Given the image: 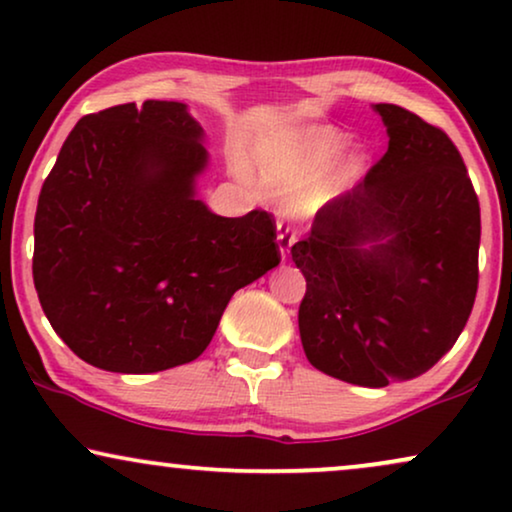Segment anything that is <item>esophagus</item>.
<instances>
[{
    "instance_id": "34e87169",
    "label": "esophagus",
    "mask_w": 512,
    "mask_h": 512,
    "mask_svg": "<svg viewBox=\"0 0 512 512\" xmlns=\"http://www.w3.org/2000/svg\"><path fill=\"white\" fill-rule=\"evenodd\" d=\"M293 240H296V237H293L291 230L286 228L284 223H277V244H279V254H282L284 261L289 258V249H291Z\"/></svg>"
}]
</instances>
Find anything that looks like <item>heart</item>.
Returning <instances> with one entry per match:
<instances>
[{"label":"heart","instance_id":"obj_1","mask_svg":"<svg viewBox=\"0 0 512 512\" xmlns=\"http://www.w3.org/2000/svg\"><path fill=\"white\" fill-rule=\"evenodd\" d=\"M347 142V132L333 125H303L258 144L254 163L268 186L279 191L293 188L286 200V214L296 221H310L361 177L363 156L359 151L330 165Z\"/></svg>","mask_w":512,"mask_h":512}]
</instances>
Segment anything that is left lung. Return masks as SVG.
Instances as JSON below:
<instances>
[{
    "label": "left lung",
    "instance_id": "8db88e82",
    "mask_svg": "<svg viewBox=\"0 0 512 512\" xmlns=\"http://www.w3.org/2000/svg\"><path fill=\"white\" fill-rule=\"evenodd\" d=\"M389 149L291 247L307 291V361L387 387L422 375L464 331L478 291L480 205L457 146L396 104H373Z\"/></svg>",
    "mask_w": 512,
    "mask_h": 512
}]
</instances>
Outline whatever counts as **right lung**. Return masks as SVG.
Returning <instances> with one entry per match:
<instances>
[{"mask_svg":"<svg viewBox=\"0 0 512 512\" xmlns=\"http://www.w3.org/2000/svg\"><path fill=\"white\" fill-rule=\"evenodd\" d=\"M205 130L184 102L83 116L39 193L32 275L53 331L90 366L144 375L195 361L228 300L279 265L272 216L198 198Z\"/></svg>","mask_w":512,"mask_h":512,"instance_id":"add662e5","label":"right lung"}]
</instances>
